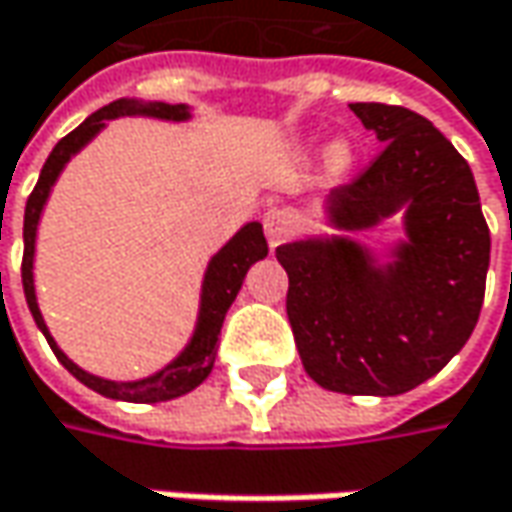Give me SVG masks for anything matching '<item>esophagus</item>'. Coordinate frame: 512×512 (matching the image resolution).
I'll list each match as a JSON object with an SVG mask.
<instances>
[{
    "instance_id": "esophagus-1",
    "label": "esophagus",
    "mask_w": 512,
    "mask_h": 512,
    "mask_svg": "<svg viewBox=\"0 0 512 512\" xmlns=\"http://www.w3.org/2000/svg\"><path fill=\"white\" fill-rule=\"evenodd\" d=\"M292 226H295L292 214L280 212V209H272V212H266V217H263V229H266V237H269L272 246H278L280 240L292 232Z\"/></svg>"
}]
</instances>
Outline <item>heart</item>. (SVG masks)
Instances as JSON below:
<instances>
[{
  "instance_id": "b5f03b06",
  "label": "heart",
  "mask_w": 512,
  "mask_h": 512,
  "mask_svg": "<svg viewBox=\"0 0 512 512\" xmlns=\"http://www.w3.org/2000/svg\"><path fill=\"white\" fill-rule=\"evenodd\" d=\"M329 163L335 168H341L349 163V148H346V143H335L329 148Z\"/></svg>"
}]
</instances>
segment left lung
<instances>
[{
  "label": "left lung",
  "instance_id": "obj_1",
  "mask_svg": "<svg viewBox=\"0 0 512 512\" xmlns=\"http://www.w3.org/2000/svg\"><path fill=\"white\" fill-rule=\"evenodd\" d=\"M384 145L335 189L323 214L341 234L275 249L289 275L286 315L306 375L344 395H401L450 364L473 335L490 266V229L467 160L430 120L401 105L352 102ZM405 212L388 260L344 231Z\"/></svg>",
  "mask_w": 512,
  "mask_h": 512
}]
</instances>
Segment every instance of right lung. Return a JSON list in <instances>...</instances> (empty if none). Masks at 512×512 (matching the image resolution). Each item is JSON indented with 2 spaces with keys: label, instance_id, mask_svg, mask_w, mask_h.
Here are the masks:
<instances>
[{
  "label": "right lung",
  "instance_id": "add662e5",
  "mask_svg": "<svg viewBox=\"0 0 512 512\" xmlns=\"http://www.w3.org/2000/svg\"><path fill=\"white\" fill-rule=\"evenodd\" d=\"M120 117H151V120H168V123H186L191 120L189 105H168V102H143V100H117L111 105H105L100 111H94L82 125H77L68 137H62L54 145V151L48 154L45 166L39 171V180H36L34 191L28 197V206H25V255H22V286H25V300H28V309L34 315L39 332L45 335V341L51 344L54 355L59 358V364L68 369L77 381H82L88 389L100 392L105 398H114V401H131V404H157V401H171V398H180L191 389H197L209 372L214 369V358H217V335H220V326L226 321V312L237 298L240 286L246 272L255 266L257 260L269 255V246H266V237H263V226L260 223H246L240 232L234 234L232 240L209 260L206 266V275H203V289H200V312H197V323H194V332H191L189 344L183 346V352L168 361L166 367L157 369L154 375L140 378V381H108L100 375H91L82 367H77L59 346H56L54 335L48 332V323L39 312V303H36V286H34V255H36V229H39V220L45 212V203L51 197V189L59 180L62 168L71 163V157L79 154L85 145L91 143L102 128L108 125V120H120Z\"/></svg>",
  "mask_w": 512,
  "mask_h": 512
}]
</instances>
